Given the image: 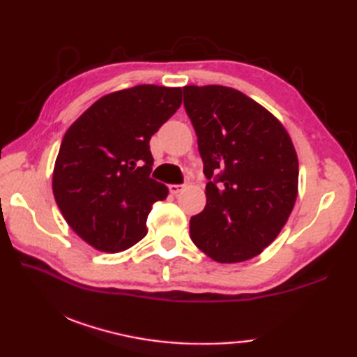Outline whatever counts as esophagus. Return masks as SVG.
Returning a JSON list of instances; mask_svg holds the SVG:
<instances>
[{
  "mask_svg": "<svg viewBox=\"0 0 357 357\" xmlns=\"http://www.w3.org/2000/svg\"><path fill=\"white\" fill-rule=\"evenodd\" d=\"M183 188H184L183 184H172V185H169V190H170L172 195H178L181 190H183Z\"/></svg>",
  "mask_w": 357,
  "mask_h": 357,
  "instance_id": "1",
  "label": "esophagus"
}]
</instances>
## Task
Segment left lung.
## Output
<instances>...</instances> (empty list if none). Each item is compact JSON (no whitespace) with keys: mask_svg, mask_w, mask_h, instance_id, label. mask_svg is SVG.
<instances>
[{"mask_svg":"<svg viewBox=\"0 0 357 357\" xmlns=\"http://www.w3.org/2000/svg\"><path fill=\"white\" fill-rule=\"evenodd\" d=\"M207 204L190 219L195 245L221 264L259 255L282 230L298 196L299 164L284 126L239 90L185 86Z\"/></svg>","mask_w":357,"mask_h":357,"instance_id":"obj_1","label":"left lung"}]
</instances>
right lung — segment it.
I'll return each mask as SVG.
<instances>
[{"instance_id": "obj_1", "label": "right lung", "mask_w": 357, "mask_h": 357, "mask_svg": "<svg viewBox=\"0 0 357 357\" xmlns=\"http://www.w3.org/2000/svg\"><path fill=\"white\" fill-rule=\"evenodd\" d=\"M181 87L135 86L102 96L66 132L53 195L70 229L105 253L135 245L167 187L150 178L149 141L179 109Z\"/></svg>"}]
</instances>
